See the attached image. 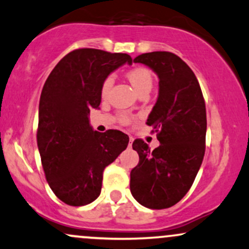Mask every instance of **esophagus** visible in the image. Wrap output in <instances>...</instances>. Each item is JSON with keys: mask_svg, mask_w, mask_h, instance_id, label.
Instances as JSON below:
<instances>
[{"mask_svg": "<svg viewBox=\"0 0 249 249\" xmlns=\"http://www.w3.org/2000/svg\"><path fill=\"white\" fill-rule=\"evenodd\" d=\"M132 142H133V138H132V137H130V139H128V146L131 147V145H132Z\"/></svg>", "mask_w": 249, "mask_h": 249, "instance_id": "obj_1", "label": "esophagus"}]
</instances>
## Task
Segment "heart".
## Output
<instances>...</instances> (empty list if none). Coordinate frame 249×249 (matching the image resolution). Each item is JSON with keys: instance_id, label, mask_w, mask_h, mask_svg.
<instances>
[{"instance_id": "obj_1", "label": "heart", "mask_w": 249, "mask_h": 249, "mask_svg": "<svg viewBox=\"0 0 249 249\" xmlns=\"http://www.w3.org/2000/svg\"><path fill=\"white\" fill-rule=\"evenodd\" d=\"M127 78L130 81L132 87L136 89V91L138 93L142 92L144 90H148L152 88L153 84V78H152V73L151 71L146 69V68H134V69L130 70L127 72ZM113 84V77L112 76H107V78L104 79L103 82L102 88H101V93L102 97H107V95L110 91L111 87ZM119 122L122 124H128L131 122V117L126 115V113H122L119 115Z\"/></svg>"}]
</instances>
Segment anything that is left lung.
Returning a JSON list of instances; mask_svg holds the SVG:
<instances>
[{"label":"left lung","instance_id":"8db88e82","mask_svg":"<svg viewBox=\"0 0 249 249\" xmlns=\"http://www.w3.org/2000/svg\"><path fill=\"white\" fill-rule=\"evenodd\" d=\"M159 77V96L146 124L159 145L153 151L142 139L132 147L139 162L131 171L133 198L147 208L164 210L185 196L205 156L206 107L199 82L180 57L168 51L142 53L133 59Z\"/></svg>","mask_w":249,"mask_h":249}]
</instances>
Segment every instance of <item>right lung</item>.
<instances>
[{
	"mask_svg": "<svg viewBox=\"0 0 249 249\" xmlns=\"http://www.w3.org/2000/svg\"><path fill=\"white\" fill-rule=\"evenodd\" d=\"M125 63L132 64L127 53L76 49L57 63L44 83L37 146L48 184L70 206L98 198L103 171L127 147V134L97 132L89 122L91 108L101 104L104 79Z\"/></svg>",
	"mask_w": 249,
	"mask_h": 249,
	"instance_id": "1",
	"label": "right lung"
}]
</instances>
